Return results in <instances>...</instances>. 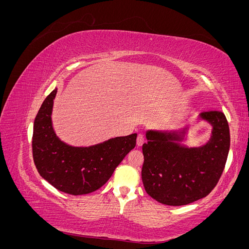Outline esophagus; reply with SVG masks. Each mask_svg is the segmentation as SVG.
<instances>
[{
    "label": "esophagus",
    "instance_id": "34e87169",
    "mask_svg": "<svg viewBox=\"0 0 249 249\" xmlns=\"http://www.w3.org/2000/svg\"><path fill=\"white\" fill-rule=\"evenodd\" d=\"M143 143H144V136L142 134H139L137 136V145L141 146Z\"/></svg>",
    "mask_w": 249,
    "mask_h": 249
}]
</instances>
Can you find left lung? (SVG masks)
Segmentation results:
<instances>
[{
	"instance_id": "8db88e82",
	"label": "left lung",
	"mask_w": 249,
	"mask_h": 249,
	"mask_svg": "<svg viewBox=\"0 0 249 249\" xmlns=\"http://www.w3.org/2000/svg\"><path fill=\"white\" fill-rule=\"evenodd\" d=\"M198 119L212 126L210 139L200 146L182 144L189 131L148 130L142 145L141 177L146 193L167 206H184L212 191L219 180L230 150V127L220 111L201 112Z\"/></svg>"
}]
</instances>
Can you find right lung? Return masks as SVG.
<instances>
[{"label":"right lung","instance_id":"right-lung-1","mask_svg":"<svg viewBox=\"0 0 249 249\" xmlns=\"http://www.w3.org/2000/svg\"><path fill=\"white\" fill-rule=\"evenodd\" d=\"M57 88L46 97L33 126V160L39 175L56 189L71 195L91 193L107 183L137 134L115 137L91 146H71L61 141L52 124Z\"/></svg>","mask_w":249,"mask_h":249}]
</instances>
